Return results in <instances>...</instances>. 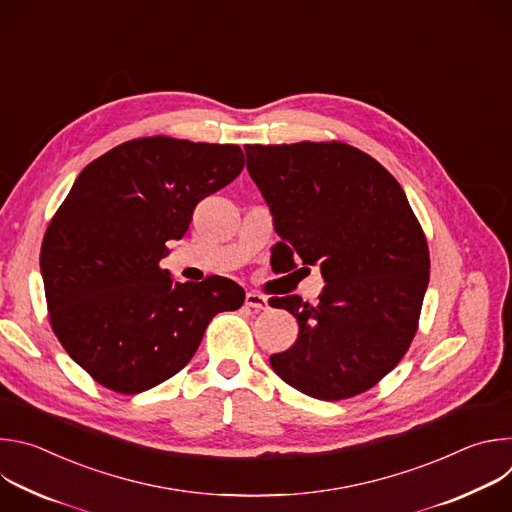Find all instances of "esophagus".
I'll use <instances>...</instances> for the list:
<instances>
[{"mask_svg": "<svg viewBox=\"0 0 512 512\" xmlns=\"http://www.w3.org/2000/svg\"><path fill=\"white\" fill-rule=\"evenodd\" d=\"M245 304L255 310H267V298L257 294V291H249V294L245 296Z\"/></svg>", "mask_w": 512, "mask_h": 512, "instance_id": "esophagus-1", "label": "esophagus"}]
</instances>
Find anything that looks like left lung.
Wrapping results in <instances>:
<instances>
[{
  "label": "left lung",
  "mask_w": 512,
  "mask_h": 512,
  "mask_svg": "<svg viewBox=\"0 0 512 512\" xmlns=\"http://www.w3.org/2000/svg\"><path fill=\"white\" fill-rule=\"evenodd\" d=\"M247 170L273 216L271 261L281 271L320 267V304L273 298L298 320L296 344L273 371L322 399L377 385L407 352L429 283L423 231L399 182L346 143L245 145Z\"/></svg>",
  "instance_id": "left-lung-1"
}]
</instances>
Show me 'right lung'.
Wrapping results in <instances>:
<instances>
[{
  "label": "right lung",
  "mask_w": 512,
  "mask_h": 512,
  "mask_svg": "<svg viewBox=\"0 0 512 512\" xmlns=\"http://www.w3.org/2000/svg\"><path fill=\"white\" fill-rule=\"evenodd\" d=\"M239 145L172 137L125 141L72 184L42 241L54 334L99 385L135 395L182 371L218 312L239 310L229 277L174 281L160 261L196 204L243 170Z\"/></svg>",
  "instance_id": "right-lung-1"
}]
</instances>
